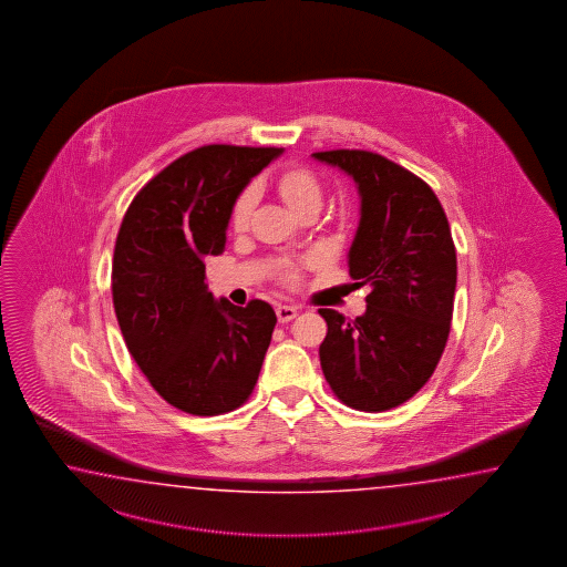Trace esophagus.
<instances>
[{"label":"esophagus","instance_id":"1","mask_svg":"<svg viewBox=\"0 0 567 567\" xmlns=\"http://www.w3.org/2000/svg\"><path fill=\"white\" fill-rule=\"evenodd\" d=\"M276 313H278V320L281 324H286V322H291L296 316H298V310L296 308H291V306H278L276 308Z\"/></svg>","mask_w":567,"mask_h":567}]
</instances>
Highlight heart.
<instances>
[{
    "mask_svg": "<svg viewBox=\"0 0 567 567\" xmlns=\"http://www.w3.org/2000/svg\"><path fill=\"white\" fill-rule=\"evenodd\" d=\"M274 190L278 194L279 200L288 206L296 217H301L303 213H310V210L316 213L322 205L320 178L306 166H288L281 169L274 181ZM251 208H254V194L247 190L233 206L230 227L235 230L245 229L251 217ZM286 276L288 279H296V271L288 269Z\"/></svg>",
    "mask_w": 567,
    "mask_h": 567,
    "instance_id": "b5f03b06",
    "label": "heart"
}]
</instances>
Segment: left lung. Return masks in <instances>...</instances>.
<instances>
[{"mask_svg":"<svg viewBox=\"0 0 567 567\" xmlns=\"http://www.w3.org/2000/svg\"><path fill=\"white\" fill-rule=\"evenodd\" d=\"M312 157L357 184L361 218L349 271L371 288L354 320L318 310L328 324L322 373L352 410H391L427 383L446 349L458 271L446 213L422 178L379 154L332 150Z\"/></svg>","mask_w":567,"mask_h":567,"instance_id":"left-lung-1","label":"left lung"}]
</instances>
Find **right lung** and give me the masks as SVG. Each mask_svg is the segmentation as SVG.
I'll return each mask as SVG.
<instances>
[{
  "label": "right lung",
  "instance_id": "1",
  "mask_svg": "<svg viewBox=\"0 0 567 567\" xmlns=\"http://www.w3.org/2000/svg\"><path fill=\"white\" fill-rule=\"evenodd\" d=\"M284 147L205 145L174 159L127 208L111 289L133 361L169 405L193 415L237 410L254 391L276 312L215 300L206 255H220L245 186Z\"/></svg>",
  "mask_w": 567,
  "mask_h": 567
}]
</instances>
